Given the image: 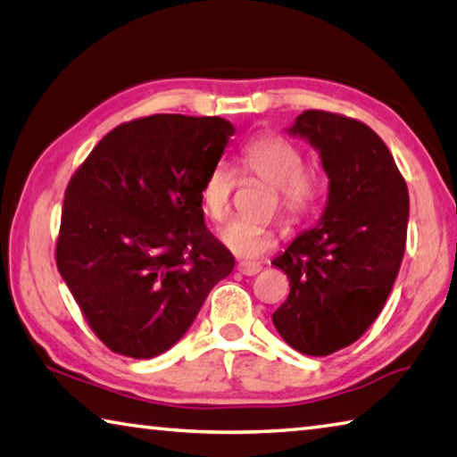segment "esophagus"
<instances>
[{"label": "esophagus", "instance_id": "esophagus-1", "mask_svg": "<svg viewBox=\"0 0 457 457\" xmlns=\"http://www.w3.org/2000/svg\"><path fill=\"white\" fill-rule=\"evenodd\" d=\"M261 269H262V267L259 265V262H238V267H237L238 273H243V275H246V277L257 275Z\"/></svg>", "mask_w": 457, "mask_h": 457}]
</instances>
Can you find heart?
Wrapping results in <instances>:
<instances>
[{"label":"heart","mask_w":457,"mask_h":457,"mask_svg":"<svg viewBox=\"0 0 457 457\" xmlns=\"http://www.w3.org/2000/svg\"><path fill=\"white\" fill-rule=\"evenodd\" d=\"M305 156L291 140L275 134H265L246 144L241 160V172L273 184L277 204H281L289 222H299L315 211L321 196V174L303 166ZM235 174L224 164H216L200 187V208L206 219L220 222L228 214L230 196L235 190ZM220 243L241 259H259L275 249L277 235L262 224L230 220L220 230Z\"/></svg>","instance_id":"1"}]
</instances>
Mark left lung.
<instances>
[{"instance_id":"1","label":"left lung","mask_w":457,"mask_h":457,"mask_svg":"<svg viewBox=\"0 0 457 457\" xmlns=\"http://www.w3.org/2000/svg\"><path fill=\"white\" fill-rule=\"evenodd\" d=\"M287 134L319 152L329 195L315 227L273 259L291 287L273 323L293 349L323 357L355 343L386 305L405 253L410 196L386 142L363 122L307 110Z\"/></svg>"}]
</instances>
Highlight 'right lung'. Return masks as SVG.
<instances>
[{
    "label": "right lung",
    "mask_w": 457,
    "mask_h": 457,
    "mask_svg": "<svg viewBox=\"0 0 457 457\" xmlns=\"http://www.w3.org/2000/svg\"><path fill=\"white\" fill-rule=\"evenodd\" d=\"M233 134L219 116L132 120L104 136L71 176L55 262L114 353L150 359L176 345L233 270L198 198Z\"/></svg>",
    "instance_id": "obj_1"
}]
</instances>
